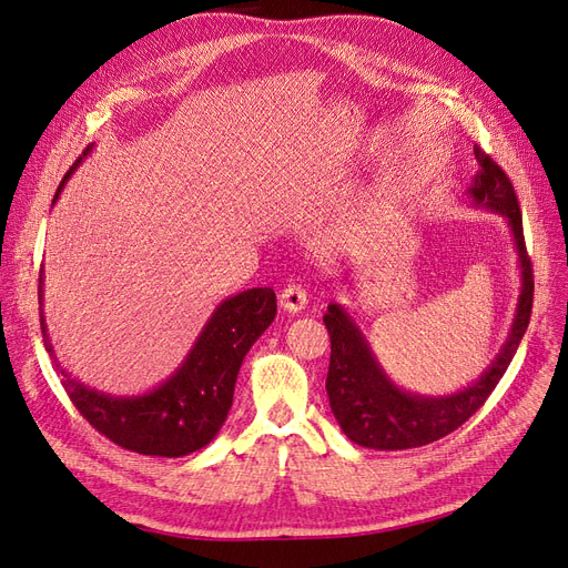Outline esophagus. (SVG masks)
<instances>
[{
	"instance_id": "esophagus-1",
	"label": "esophagus",
	"mask_w": 568,
	"mask_h": 568,
	"mask_svg": "<svg viewBox=\"0 0 568 568\" xmlns=\"http://www.w3.org/2000/svg\"><path fill=\"white\" fill-rule=\"evenodd\" d=\"M280 305L284 307L286 313H294V315L301 313V311H305V305H307L305 288H303L301 284H288L286 288H282Z\"/></svg>"
}]
</instances>
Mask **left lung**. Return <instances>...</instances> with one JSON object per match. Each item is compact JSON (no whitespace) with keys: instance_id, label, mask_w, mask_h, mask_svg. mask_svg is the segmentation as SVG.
<instances>
[{"instance_id":"8db88e82","label":"left lung","mask_w":568,"mask_h":568,"mask_svg":"<svg viewBox=\"0 0 568 568\" xmlns=\"http://www.w3.org/2000/svg\"><path fill=\"white\" fill-rule=\"evenodd\" d=\"M474 156L480 170L469 186V199L474 205L507 217L519 253L521 294L509 336L500 355L469 388L440 398H426V395L407 393L388 379L353 317L338 303H332L324 315L332 338L326 395L343 434L363 448L407 450L453 434L488 400L526 334L532 307V265L526 253L519 201L507 173L486 151L474 146Z\"/></svg>"}]
</instances>
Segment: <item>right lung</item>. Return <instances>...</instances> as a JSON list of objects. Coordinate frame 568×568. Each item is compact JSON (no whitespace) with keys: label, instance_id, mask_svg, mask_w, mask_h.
<instances>
[{"label":"right lung","instance_id":"obj_1","mask_svg":"<svg viewBox=\"0 0 568 568\" xmlns=\"http://www.w3.org/2000/svg\"><path fill=\"white\" fill-rule=\"evenodd\" d=\"M92 146L84 149L82 156H88ZM75 165L63 175L54 201L65 180L73 175ZM42 284L40 272V305ZM274 315H277V296L270 286L248 288L222 301L178 372L159 388L132 395V398H115V395L99 393L75 382L54 357L42 313L40 326L44 348L61 376L68 398L101 436L140 455L184 457L209 445L225 424L239 367L248 348L272 324Z\"/></svg>","mask_w":568,"mask_h":568}]
</instances>
